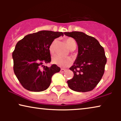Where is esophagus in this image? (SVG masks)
Instances as JSON below:
<instances>
[{
    "label": "esophagus",
    "mask_w": 121,
    "mask_h": 121,
    "mask_svg": "<svg viewBox=\"0 0 121 121\" xmlns=\"http://www.w3.org/2000/svg\"><path fill=\"white\" fill-rule=\"evenodd\" d=\"M65 71H66L65 69H60V72H62V73L65 72Z\"/></svg>",
    "instance_id": "34e87169"
}]
</instances>
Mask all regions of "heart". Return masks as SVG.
<instances>
[{"label":"heart","instance_id":"heart-1","mask_svg":"<svg viewBox=\"0 0 121 121\" xmlns=\"http://www.w3.org/2000/svg\"><path fill=\"white\" fill-rule=\"evenodd\" d=\"M57 42V39H54V40L52 42L49 46V51L51 53H53L55 51V48L56 44ZM66 43H67L69 49L71 51L75 50L77 46V43L72 38H68L66 39ZM52 62L54 64L57 65L59 67L62 68H66L70 66L72 64L73 60L72 59L69 57L63 58L59 57L58 56H54L52 57Z\"/></svg>","mask_w":121,"mask_h":121}]
</instances>
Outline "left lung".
I'll use <instances>...</instances> for the list:
<instances>
[{"label":"left lung","mask_w":121,"mask_h":121,"mask_svg":"<svg viewBox=\"0 0 121 121\" xmlns=\"http://www.w3.org/2000/svg\"><path fill=\"white\" fill-rule=\"evenodd\" d=\"M75 39L78 46L77 58L70 70L74 77L67 81L70 89L77 92L90 91L100 82L105 72L107 59L104 48L96 39L79 31L64 33Z\"/></svg>","instance_id":"8db88e82"}]
</instances>
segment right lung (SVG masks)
I'll return each instance as SVG.
<instances>
[{
    "label": "right lung",
    "instance_id": "add662e5",
    "mask_svg": "<svg viewBox=\"0 0 121 121\" xmlns=\"http://www.w3.org/2000/svg\"><path fill=\"white\" fill-rule=\"evenodd\" d=\"M63 35L62 32L40 31L25 36L16 44L12 55L14 73L26 90L34 92L46 90L52 76L60 70L56 64L48 67L43 64L51 60V44Z\"/></svg>",
    "mask_w": 121,
    "mask_h": 121
}]
</instances>
